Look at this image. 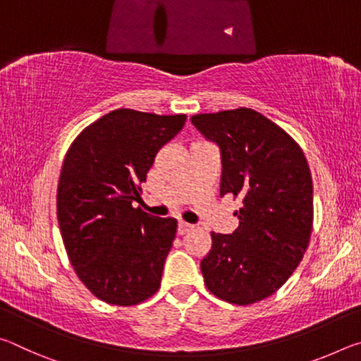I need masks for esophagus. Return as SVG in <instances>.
<instances>
[{"instance_id": "obj_1", "label": "esophagus", "mask_w": 361, "mask_h": 361, "mask_svg": "<svg viewBox=\"0 0 361 361\" xmlns=\"http://www.w3.org/2000/svg\"><path fill=\"white\" fill-rule=\"evenodd\" d=\"M192 228H194L192 224L185 223V221H180V223H178V234H180V235H185V234H188L189 231H192Z\"/></svg>"}]
</instances>
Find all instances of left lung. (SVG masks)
I'll use <instances>...</instances> for the list:
<instances>
[{
	"instance_id": "1",
	"label": "left lung",
	"mask_w": 361,
	"mask_h": 361,
	"mask_svg": "<svg viewBox=\"0 0 361 361\" xmlns=\"http://www.w3.org/2000/svg\"><path fill=\"white\" fill-rule=\"evenodd\" d=\"M192 126L221 154L219 195L242 209L232 234L212 232L200 261L207 288L248 305L271 296L301 262L314 218L312 176L302 149L283 129L250 108L195 114Z\"/></svg>"
}]
</instances>
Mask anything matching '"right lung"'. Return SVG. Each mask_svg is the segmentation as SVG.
Masks as SVG:
<instances>
[{
    "label": "right lung",
    "instance_id": "obj_1",
    "mask_svg": "<svg viewBox=\"0 0 361 361\" xmlns=\"http://www.w3.org/2000/svg\"><path fill=\"white\" fill-rule=\"evenodd\" d=\"M185 122V114L114 109L66 152L57 191L60 232L78 277L108 304H138L161 286L178 224L132 204L157 151Z\"/></svg>",
    "mask_w": 361,
    "mask_h": 361
}]
</instances>
